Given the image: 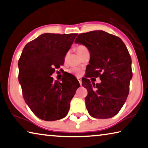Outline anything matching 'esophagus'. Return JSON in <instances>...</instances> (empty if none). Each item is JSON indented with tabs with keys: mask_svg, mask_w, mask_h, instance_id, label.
Listing matches in <instances>:
<instances>
[{
	"mask_svg": "<svg viewBox=\"0 0 148 148\" xmlns=\"http://www.w3.org/2000/svg\"><path fill=\"white\" fill-rule=\"evenodd\" d=\"M78 82H79V84H80V85L82 86V79H81L80 78H78Z\"/></svg>",
	"mask_w": 148,
	"mask_h": 148,
	"instance_id": "1",
	"label": "esophagus"
}]
</instances>
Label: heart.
I'll list each match as a JSON object with an SVG mask.
<instances>
[{"label": "heart", "mask_w": 148, "mask_h": 148, "mask_svg": "<svg viewBox=\"0 0 148 148\" xmlns=\"http://www.w3.org/2000/svg\"><path fill=\"white\" fill-rule=\"evenodd\" d=\"M76 50L78 55L79 56H81L84 52H85L86 51L88 50V49L86 48V46L82 45H78L76 47ZM69 73L75 75V76H80V75L82 74V70L80 69H79V68H76V67L70 69L69 70Z\"/></svg>", "instance_id": "obj_1"}]
</instances>
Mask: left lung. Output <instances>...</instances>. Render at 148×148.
<instances>
[{"label": "left lung", "mask_w": 148, "mask_h": 148, "mask_svg": "<svg viewBox=\"0 0 148 148\" xmlns=\"http://www.w3.org/2000/svg\"><path fill=\"white\" fill-rule=\"evenodd\" d=\"M75 43L84 45L90 53L82 79L89 114L96 119L111 118L120 111L129 93L132 72L128 49L119 37L101 30L79 34ZM91 77H99L102 82L91 84Z\"/></svg>", "instance_id": "8db88e82"}]
</instances>
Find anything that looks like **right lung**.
<instances>
[{
	"label": "right lung",
	"mask_w": 148,
	"mask_h": 148,
	"mask_svg": "<svg viewBox=\"0 0 148 148\" xmlns=\"http://www.w3.org/2000/svg\"><path fill=\"white\" fill-rule=\"evenodd\" d=\"M78 34H44L26 44L18 60V79L25 102L38 118L59 120L67 115L80 85L67 74L61 82L51 77L64 64V57Z\"/></svg>",
	"instance_id": "obj_1"
}]
</instances>
